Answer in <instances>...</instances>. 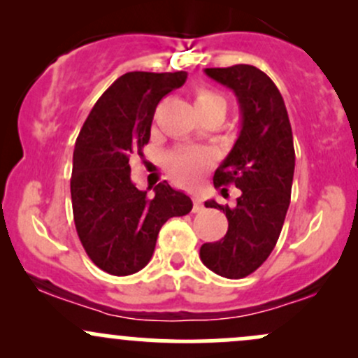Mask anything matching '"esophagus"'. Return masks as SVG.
I'll list each match as a JSON object with an SVG mask.
<instances>
[{
  "instance_id": "34e87169",
  "label": "esophagus",
  "mask_w": 358,
  "mask_h": 358,
  "mask_svg": "<svg viewBox=\"0 0 358 358\" xmlns=\"http://www.w3.org/2000/svg\"><path fill=\"white\" fill-rule=\"evenodd\" d=\"M203 208V201H201V198H199V196H193V211H199Z\"/></svg>"
}]
</instances>
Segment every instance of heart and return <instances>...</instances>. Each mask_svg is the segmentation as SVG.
Returning a JSON list of instances; mask_svg holds the SVG:
<instances>
[{"label": "heart", "instance_id": "1", "mask_svg": "<svg viewBox=\"0 0 358 358\" xmlns=\"http://www.w3.org/2000/svg\"><path fill=\"white\" fill-rule=\"evenodd\" d=\"M196 110H217L222 116L227 110V101L224 95L210 88H201L196 94ZM208 157L203 150L186 147L169 153L167 167L180 184H193L201 171L205 169Z\"/></svg>", "mask_w": 358, "mask_h": 358}]
</instances>
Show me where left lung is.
I'll return each mask as SVG.
<instances>
[{
    "mask_svg": "<svg viewBox=\"0 0 358 358\" xmlns=\"http://www.w3.org/2000/svg\"><path fill=\"white\" fill-rule=\"evenodd\" d=\"M215 82L232 88L241 106L242 128L224 164L215 171V187L241 189L237 205L205 206L224 210L229 230L220 241L199 249L203 264L225 278L256 271L275 249L290 205L295 150L282 94L266 73L251 64L206 68Z\"/></svg>",
    "mask_w": 358,
    "mask_h": 358,
    "instance_id": "left-lung-1",
    "label": "left lung"
}]
</instances>
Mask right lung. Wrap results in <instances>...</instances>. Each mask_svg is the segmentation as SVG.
Wrapping results in <instances>:
<instances>
[{
  "label": "right lung",
  "instance_id": "1",
  "mask_svg": "<svg viewBox=\"0 0 358 358\" xmlns=\"http://www.w3.org/2000/svg\"><path fill=\"white\" fill-rule=\"evenodd\" d=\"M186 78V71L119 76L76 138L70 182L73 218L88 257L109 275H133L147 266L162 225L193 208L189 196L172 189L167 180L157 184L150 198L131 182L129 167L131 155H143L159 102Z\"/></svg>",
  "mask_w": 358,
  "mask_h": 358
}]
</instances>
